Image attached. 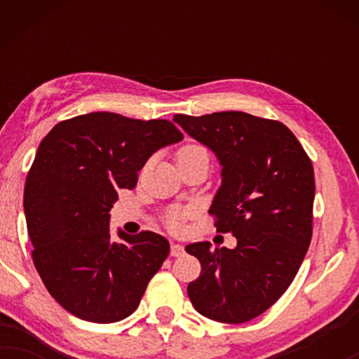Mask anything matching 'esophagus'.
<instances>
[{"mask_svg":"<svg viewBox=\"0 0 359 359\" xmlns=\"http://www.w3.org/2000/svg\"><path fill=\"white\" fill-rule=\"evenodd\" d=\"M170 255H171V257H181V255H184V247L181 243L173 242V243H171Z\"/></svg>","mask_w":359,"mask_h":359,"instance_id":"34e87169","label":"esophagus"}]
</instances>
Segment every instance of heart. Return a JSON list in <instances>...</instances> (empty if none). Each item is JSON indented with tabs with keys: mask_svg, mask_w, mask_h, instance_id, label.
I'll list each match as a JSON object with an SVG mask.
<instances>
[{
	"mask_svg": "<svg viewBox=\"0 0 359 359\" xmlns=\"http://www.w3.org/2000/svg\"><path fill=\"white\" fill-rule=\"evenodd\" d=\"M198 150H203V149H199V147H194V145H188L178 151V156H184V155L193 154V151H198ZM178 156H176V158H178ZM183 217H184L183 210L171 209L168 215H166V224H168V227H171V229H180L181 222H183Z\"/></svg>",
	"mask_w": 359,
	"mask_h": 359,
	"instance_id": "heart-1",
	"label": "heart"
}]
</instances>
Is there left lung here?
<instances>
[{
	"label": "left lung",
	"instance_id": "8db88e82",
	"mask_svg": "<svg viewBox=\"0 0 359 359\" xmlns=\"http://www.w3.org/2000/svg\"><path fill=\"white\" fill-rule=\"evenodd\" d=\"M173 121L212 151L220 186L209 212L232 232L235 248L186 247L201 263L188 296L201 316L243 323L268 311L296 278L312 238L316 181L296 135L278 121L225 111Z\"/></svg>",
	"mask_w": 359,
	"mask_h": 359
}]
</instances>
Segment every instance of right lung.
<instances>
[{"mask_svg": "<svg viewBox=\"0 0 359 359\" xmlns=\"http://www.w3.org/2000/svg\"><path fill=\"white\" fill-rule=\"evenodd\" d=\"M183 134L165 119L90 112L58 122L39 145L24 189L37 273L50 296L81 320L129 317L170 253L155 232L109 230L119 189H132L147 160Z\"/></svg>", "mask_w": 359, "mask_h": 359, "instance_id": "add662e5", "label": "right lung"}]
</instances>
